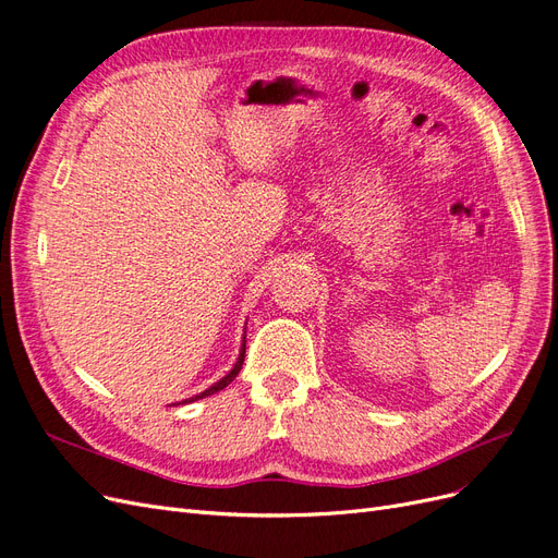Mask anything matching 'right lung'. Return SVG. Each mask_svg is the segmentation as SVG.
Segmentation results:
<instances>
[{
  "mask_svg": "<svg viewBox=\"0 0 558 558\" xmlns=\"http://www.w3.org/2000/svg\"><path fill=\"white\" fill-rule=\"evenodd\" d=\"M244 353H246V342L242 344V351H240V359H238V363H234V367L230 369V373L221 379V381H216L214 386H209L207 388V391L205 393H199V396H195L193 400H197V398H205V396H211V393H216V391H221V388H226L234 377H238L240 375V369H242V363H244ZM193 400H185V402H193Z\"/></svg>",
  "mask_w": 558,
  "mask_h": 558,
  "instance_id": "add662e5",
  "label": "right lung"
}]
</instances>
